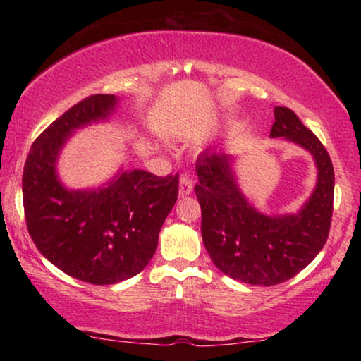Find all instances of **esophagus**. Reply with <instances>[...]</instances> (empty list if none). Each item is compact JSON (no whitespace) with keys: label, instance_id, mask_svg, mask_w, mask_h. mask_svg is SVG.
Wrapping results in <instances>:
<instances>
[{"label":"esophagus","instance_id":"1","mask_svg":"<svg viewBox=\"0 0 361 361\" xmlns=\"http://www.w3.org/2000/svg\"><path fill=\"white\" fill-rule=\"evenodd\" d=\"M192 189H194V182H192L190 176L182 174L180 176V184H179V195L180 197L189 195L190 192H192Z\"/></svg>","mask_w":361,"mask_h":361}]
</instances>
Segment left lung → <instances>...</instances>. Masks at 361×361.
Returning a JSON list of instances; mask_svg holds the SVG:
<instances>
[{"label":"left lung","mask_w":361,"mask_h":361,"mask_svg":"<svg viewBox=\"0 0 361 361\" xmlns=\"http://www.w3.org/2000/svg\"><path fill=\"white\" fill-rule=\"evenodd\" d=\"M271 136L298 142L317 162V187L295 215L256 212L238 190L231 157L224 152H202L195 164L205 248L221 273L255 286H276L300 273L324 248L334 212V166L319 137L286 106L274 108Z\"/></svg>","instance_id":"8db88e82"}]
</instances>
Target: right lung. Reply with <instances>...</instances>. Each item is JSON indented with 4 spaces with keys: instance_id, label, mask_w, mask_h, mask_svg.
<instances>
[{
    "instance_id": "right-lung-1",
    "label": "right lung",
    "mask_w": 361,
    "mask_h": 361,
    "mask_svg": "<svg viewBox=\"0 0 361 361\" xmlns=\"http://www.w3.org/2000/svg\"><path fill=\"white\" fill-rule=\"evenodd\" d=\"M115 95H90L52 121L32 142L23 172L29 235L54 266L106 286L130 279L156 253L166 216L179 195V174L128 171L105 189L68 192L56 177L59 151L77 128L103 120Z\"/></svg>"
}]
</instances>
